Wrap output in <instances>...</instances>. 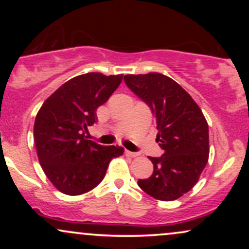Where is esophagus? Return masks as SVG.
I'll return each mask as SVG.
<instances>
[{"instance_id": "34e87169", "label": "esophagus", "mask_w": 249, "mask_h": 249, "mask_svg": "<svg viewBox=\"0 0 249 249\" xmlns=\"http://www.w3.org/2000/svg\"><path fill=\"white\" fill-rule=\"evenodd\" d=\"M125 154H126L127 157H137L138 156L139 153H137V152H131V151H125Z\"/></svg>"}]
</instances>
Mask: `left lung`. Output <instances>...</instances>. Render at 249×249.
Segmentation results:
<instances>
[{"label":"left lung","mask_w":249,"mask_h":249,"mask_svg":"<svg viewBox=\"0 0 249 249\" xmlns=\"http://www.w3.org/2000/svg\"><path fill=\"white\" fill-rule=\"evenodd\" d=\"M126 85L150 107L157 122V142L161 157L150 160L153 173L139 179L138 186L157 200L172 201L192 190L210 154L208 124L186 91L158 72L125 75Z\"/></svg>","instance_id":"8db88e82"}]
</instances>
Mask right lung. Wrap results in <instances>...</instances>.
<instances>
[{"instance_id": "add662e5", "label": "right lung", "mask_w": 249, "mask_h": 249, "mask_svg": "<svg viewBox=\"0 0 249 249\" xmlns=\"http://www.w3.org/2000/svg\"><path fill=\"white\" fill-rule=\"evenodd\" d=\"M123 75L89 72L59 87L37 112L34 124L37 157L45 176L59 192L79 196L104 179L108 164L122 156L121 146L89 141L96 110L110 98Z\"/></svg>"}]
</instances>
